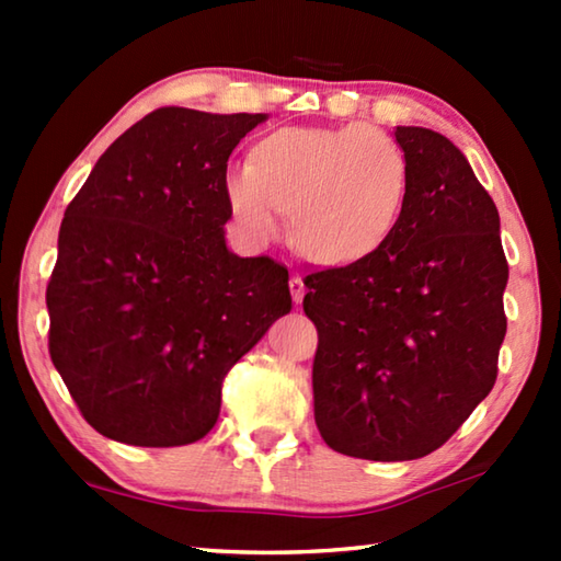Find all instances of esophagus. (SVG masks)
<instances>
[{"label": "esophagus", "mask_w": 561, "mask_h": 561, "mask_svg": "<svg viewBox=\"0 0 561 561\" xmlns=\"http://www.w3.org/2000/svg\"><path fill=\"white\" fill-rule=\"evenodd\" d=\"M289 291H291V299H294V304H301V299H304V279L299 277V274H291V279H289Z\"/></svg>", "instance_id": "1"}]
</instances>
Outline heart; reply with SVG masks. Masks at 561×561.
Segmentation results:
<instances>
[{"mask_svg":"<svg viewBox=\"0 0 561 561\" xmlns=\"http://www.w3.org/2000/svg\"><path fill=\"white\" fill-rule=\"evenodd\" d=\"M408 183L405 158L366 123L294 126L264 136L252 163H230L222 190L232 222L250 244L284 232L321 264L356 262L393 232Z\"/></svg>","mask_w":561,"mask_h":561,"instance_id":"heart-1","label":"heart"}]
</instances>
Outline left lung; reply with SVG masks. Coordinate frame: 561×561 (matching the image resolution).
Listing matches in <instances>:
<instances>
[{
	"mask_svg": "<svg viewBox=\"0 0 561 561\" xmlns=\"http://www.w3.org/2000/svg\"><path fill=\"white\" fill-rule=\"evenodd\" d=\"M393 136L408 168L393 232L304 279L317 428L331 450L381 462L438 450L492 391L510 274L497 207L460 148L431 128Z\"/></svg>",
	"mask_w": 561,
	"mask_h": 561,
	"instance_id": "obj_1",
	"label": "left lung"
}]
</instances>
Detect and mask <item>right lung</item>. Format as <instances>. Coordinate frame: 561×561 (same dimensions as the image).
I'll return each instance as SVG.
<instances>
[{"label": "right lung", "instance_id": "add662e5", "mask_svg": "<svg viewBox=\"0 0 561 561\" xmlns=\"http://www.w3.org/2000/svg\"><path fill=\"white\" fill-rule=\"evenodd\" d=\"M264 121L158 108L113 140L66 207L46 287L49 354L111 440L205 438L227 371L289 314V272L225 242L227 160Z\"/></svg>", "mask_w": 561, "mask_h": 561}]
</instances>
